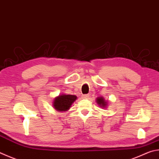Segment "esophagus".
<instances>
[{"mask_svg": "<svg viewBox=\"0 0 159 159\" xmlns=\"http://www.w3.org/2000/svg\"><path fill=\"white\" fill-rule=\"evenodd\" d=\"M83 99H88V98H89V94H83Z\"/></svg>", "mask_w": 159, "mask_h": 159, "instance_id": "obj_1", "label": "esophagus"}]
</instances>
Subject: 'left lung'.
<instances>
[{
    "instance_id": "1",
    "label": "left lung",
    "mask_w": 159,
    "mask_h": 159,
    "mask_svg": "<svg viewBox=\"0 0 159 159\" xmlns=\"http://www.w3.org/2000/svg\"><path fill=\"white\" fill-rule=\"evenodd\" d=\"M97 102L99 106H102V107H105L106 106V102L104 101L103 97H98L97 99Z\"/></svg>"
}]
</instances>
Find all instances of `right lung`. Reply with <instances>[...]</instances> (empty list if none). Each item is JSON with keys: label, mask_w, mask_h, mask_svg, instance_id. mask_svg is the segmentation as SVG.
<instances>
[{"label": "right lung", "mask_w": 159, "mask_h": 159, "mask_svg": "<svg viewBox=\"0 0 159 159\" xmlns=\"http://www.w3.org/2000/svg\"><path fill=\"white\" fill-rule=\"evenodd\" d=\"M77 99L76 96L71 94H62L54 100V108L58 111H66L71 107L72 103Z\"/></svg>", "instance_id": "obj_1"}]
</instances>
